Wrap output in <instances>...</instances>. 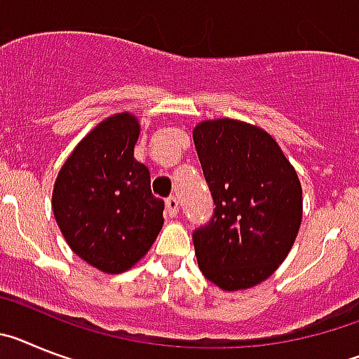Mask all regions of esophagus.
Listing matches in <instances>:
<instances>
[{
  "mask_svg": "<svg viewBox=\"0 0 359 359\" xmlns=\"http://www.w3.org/2000/svg\"><path fill=\"white\" fill-rule=\"evenodd\" d=\"M166 213L168 217H177L179 215V201L175 197L166 198Z\"/></svg>",
  "mask_w": 359,
  "mask_h": 359,
  "instance_id": "obj_1",
  "label": "esophagus"
}]
</instances>
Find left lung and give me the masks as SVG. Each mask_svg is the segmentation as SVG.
Here are the masks:
<instances>
[{
	"label": "left lung",
	"instance_id": "1",
	"mask_svg": "<svg viewBox=\"0 0 359 359\" xmlns=\"http://www.w3.org/2000/svg\"><path fill=\"white\" fill-rule=\"evenodd\" d=\"M193 141L215 202L193 231L198 267L224 291L249 289L285 260L302 224V184L273 137L235 119L204 121Z\"/></svg>",
	"mask_w": 359,
	"mask_h": 359
}]
</instances>
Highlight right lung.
I'll list each match as a JSON object with an SVG mask.
<instances>
[{
    "label": "right lung",
    "instance_id": "right-lung-1",
    "mask_svg": "<svg viewBox=\"0 0 359 359\" xmlns=\"http://www.w3.org/2000/svg\"><path fill=\"white\" fill-rule=\"evenodd\" d=\"M135 115H111L76 146L59 171L52 210L77 257L117 274L141 260L162 229L164 201L151 195L149 171L133 157Z\"/></svg>",
    "mask_w": 359,
    "mask_h": 359
}]
</instances>
